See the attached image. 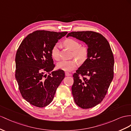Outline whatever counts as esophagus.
I'll return each mask as SVG.
<instances>
[{"label": "esophagus", "instance_id": "obj_1", "mask_svg": "<svg viewBox=\"0 0 131 131\" xmlns=\"http://www.w3.org/2000/svg\"><path fill=\"white\" fill-rule=\"evenodd\" d=\"M65 75L66 76H71V73L68 72H65Z\"/></svg>", "mask_w": 131, "mask_h": 131}]
</instances>
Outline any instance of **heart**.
Segmentation results:
<instances>
[{
	"label": "heart",
	"instance_id": "b5f03b06",
	"mask_svg": "<svg viewBox=\"0 0 131 131\" xmlns=\"http://www.w3.org/2000/svg\"><path fill=\"white\" fill-rule=\"evenodd\" d=\"M64 45L66 48L73 51L72 56L78 59L80 62H82L85 61L88 56V50L86 47L80 46V43L73 39H67L64 42ZM60 45L56 43L53 46L51 50V54L52 58L55 60H59L60 58ZM78 66V62L75 59L71 60H62L57 64L59 69L65 71H71L75 70Z\"/></svg>",
	"mask_w": 131,
	"mask_h": 131
}]
</instances>
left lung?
Instances as JSON below:
<instances>
[{
  "mask_svg": "<svg viewBox=\"0 0 131 131\" xmlns=\"http://www.w3.org/2000/svg\"><path fill=\"white\" fill-rule=\"evenodd\" d=\"M69 36L88 46V59L73 73L71 90L77 105L83 109L92 108L102 102L113 80V52L108 41L99 32L73 31Z\"/></svg>",
  "mask_w": 131,
  "mask_h": 131,
  "instance_id": "1",
  "label": "left lung"
}]
</instances>
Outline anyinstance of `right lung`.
I'll use <instances>...</instances> for the list:
<instances>
[{
    "instance_id": "obj_1",
    "label": "right lung",
    "mask_w": 131,
    "mask_h": 131,
    "mask_svg": "<svg viewBox=\"0 0 131 131\" xmlns=\"http://www.w3.org/2000/svg\"><path fill=\"white\" fill-rule=\"evenodd\" d=\"M67 33L36 30L26 36L17 50L15 79L22 97L33 106L49 105L65 78L63 70L49 72L55 68L51 49Z\"/></svg>"
}]
</instances>
